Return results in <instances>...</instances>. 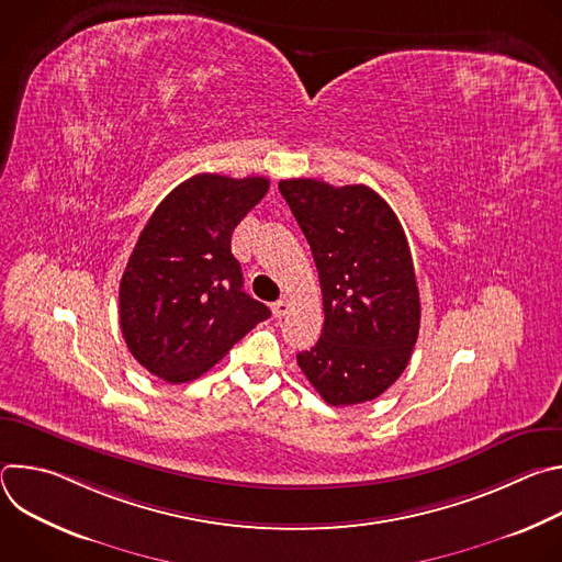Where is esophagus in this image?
I'll return each mask as SVG.
<instances>
[{"label":"esophagus","mask_w":562,"mask_h":562,"mask_svg":"<svg viewBox=\"0 0 562 562\" xmlns=\"http://www.w3.org/2000/svg\"><path fill=\"white\" fill-rule=\"evenodd\" d=\"M271 308H273L276 317H284L289 313V308H291V302L289 300H278V302H273Z\"/></svg>","instance_id":"34e87169"}]
</instances>
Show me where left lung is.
<instances>
[{
	"label": "left lung",
	"mask_w": 562,
	"mask_h": 562,
	"mask_svg": "<svg viewBox=\"0 0 562 562\" xmlns=\"http://www.w3.org/2000/svg\"><path fill=\"white\" fill-rule=\"evenodd\" d=\"M311 247L325 325L297 364L334 407L384 393L409 364L420 329V295L407 235L391 206L369 187L282 180Z\"/></svg>",
	"instance_id": "left-lung-1"
}]
</instances>
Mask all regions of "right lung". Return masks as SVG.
<instances>
[{
  "instance_id": "1",
  "label": "right lung",
  "mask_w": 562,
  "mask_h": 562,
  "mask_svg": "<svg viewBox=\"0 0 562 562\" xmlns=\"http://www.w3.org/2000/svg\"><path fill=\"white\" fill-rule=\"evenodd\" d=\"M267 178L200 173L148 217L120 282V327L159 380L200 378L271 315L243 291L233 228L267 195Z\"/></svg>"
}]
</instances>
